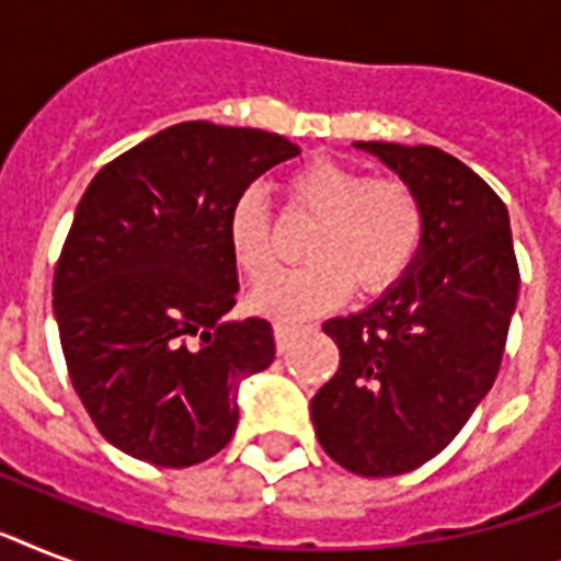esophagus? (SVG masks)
<instances>
[{"label":"esophagus","mask_w":561,"mask_h":561,"mask_svg":"<svg viewBox=\"0 0 561 561\" xmlns=\"http://www.w3.org/2000/svg\"><path fill=\"white\" fill-rule=\"evenodd\" d=\"M299 332V325L294 323H273V337H276V350L288 352L290 341H294V334Z\"/></svg>","instance_id":"34e87169"}]
</instances>
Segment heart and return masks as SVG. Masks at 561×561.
<instances>
[{"mask_svg":"<svg viewBox=\"0 0 561 561\" xmlns=\"http://www.w3.org/2000/svg\"><path fill=\"white\" fill-rule=\"evenodd\" d=\"M294 215L314 218L302 255L306 267L253 290L250 308L267 317H306L337 306L350 288L378 297L399 285L425 244V206L399 178H369L346 162L317 157L282 183ZM229 255L250 285L276 271L267 203L244 192L227 218Z\"/></svg>","mask_w":561,"mask_h":561,"instance_id":"heart-1","label":"heart"}]
</instances>
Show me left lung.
<instances>
[{
	"instance_id": "obj_1",
	"label": "left lung",
	"mask_w": 561,
	"mask_h": 561,
	"mask_svg": "<svg viewBox=\"0 0 561 561\" xmlns=\"http://www.w3.org/2000/svg\"><path fill=\"white\" fill-rule=\"evenodd\" d=\"M425 206V244L360 314L325 320L341 367L311 399L323 451L360 478H396L443 451L492 390L518 299L504 201L431 145L355 142Z\"/></svg>"
}]
</instances>
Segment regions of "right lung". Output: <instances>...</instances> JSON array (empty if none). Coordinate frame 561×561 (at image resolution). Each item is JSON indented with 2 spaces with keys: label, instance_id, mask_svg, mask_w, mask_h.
<instances>
[{
  "label": "right lung",
  "instance_id": "obj_1",
  "mask_svg": "<svg viewBox=\"0 0 561 561\" xmlns=\"http://www.w3.org/2000/svg\"><path fill=\"white\" fill-rule=\"evenodd\" d=\"M279 134L183 122L125 151L83 192L55 267L75 392L118 451L186 469L232 439L241 378L273 364L262 317L227 320L232 203L297 157Z\"/></svg>",
  "mask_w": 561,
  "mask_h": 561
}]
</instances>
